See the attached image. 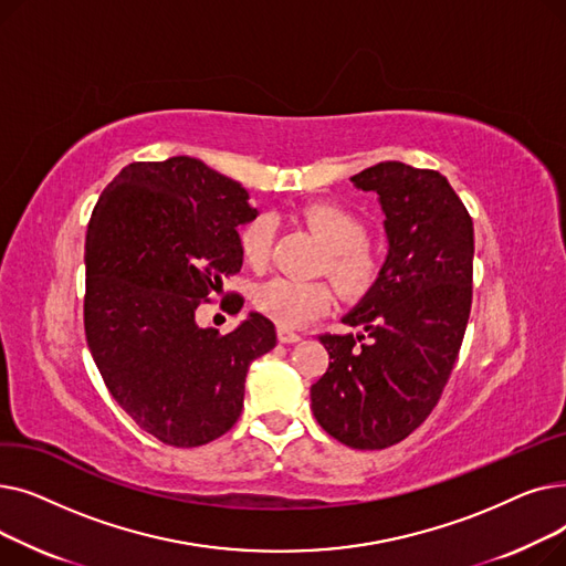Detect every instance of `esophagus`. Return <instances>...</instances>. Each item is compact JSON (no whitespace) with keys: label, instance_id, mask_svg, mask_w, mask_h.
<instances>
[{"label":"esophagus","instance_id":"obj_1","mask_svg":"<svg viewBox=\"0 0 566 566\" xmlns=\"http://www.w3.org/2000/svg\"><path fill=\"white\" fill-rule=\"evenodd\" d=\"M277 339H280L282 344H295V342H301L303 337H301V333H295V331L284 328V325H280V328H277Z\"/></svg>","mask_w":566,"mask_h":566}]
</instances>
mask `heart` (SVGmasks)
Segmentation results:
<instances>
[{
    "instance_id": "heart-1",
    "label": "heart",
    "mask_w": 566,
    "mask_h": 566,
    "mask_svg": "<svg viewBox=\"0 0 566 566\" xmlns=\"http://www.w3.org/2000/svg\"><path fill=\"white\" fill-rule=\"evenodd\" d=\"M305 224L328 245L331 254L325 271L346 298H363L380 275V252L367 241V222L339 203L318 201L301 211ZM275 222L271 216L252 218L238 243L248 263L263 265L273 245ZM254 305L284 328L305 325L314 316L328 312L333 305V289L323 282H295L289 277H273L263 282L254 293Z\"/></svg>"
}]
</instances>
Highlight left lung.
Masks as SVG:
<instances>
[{"label": "left lung", "mask_w": 566, "mask_h": 566, "mask_svg": "<svg viewBox=\"0 0 566 566\" xmlns=\"http://www.w3.org/2000/svg\"><path fill=\"white\" fill-rule=\"evenodd\" d=\"M376 192L388 259L342 321L321 335L328 371L312 385L316 422L353 450H382L418 429L448 382L472 303V218L440 171L397 160L350 176Z\"/></svg>", "instance_id": "obj_1"}]
</instances>
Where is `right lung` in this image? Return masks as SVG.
<instances>
[{"label": "right lung", "mask_w": 566, "mask_h": 566, "mask_svg": "<svg viewBox=\"0 0 566 566\" xmlns=\"http://www.w3.org/2000/svg\"><path fill=\"white\" fill-rule=\"evenodd\" d=\"M248 190L197 158L130 163L86 229L84 333L114 401L171 448H199L241 418L252 360L277 344L259 312L220 335L197 307L243 265ZM231 303L243 307L241 295Z\"/></svg>", "instance_id": "obj_1"}]
</instances>
